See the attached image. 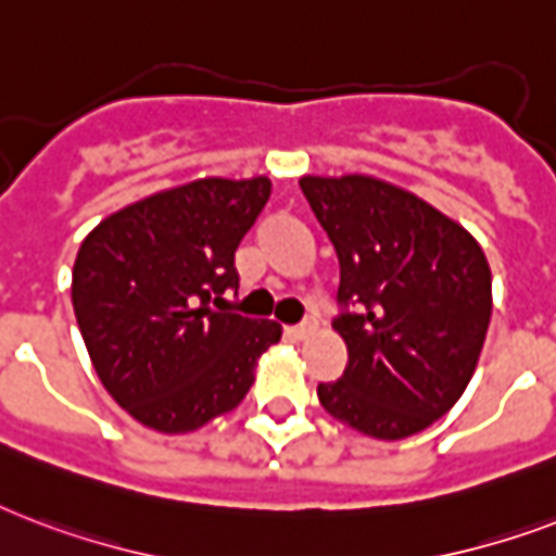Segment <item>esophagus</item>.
I'll return each instance as SVG.
<instances>
[{"instance_id": "1", "label": "esophagus", "mask_w": 556, "mask_h": 556, "mask_svg": "<svg viewBox=\"0 0 556 556\" xmlns=\"http://www.w3.org/2000/svg\"><path fill=\"white\" fill-rule=\"evenodd\" d=\"M316 330V321H301V325L287 327V337L290 339H307Z\"/></svg>"}]
</instances>
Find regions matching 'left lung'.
<instances>
[{
  "instance_id": "8db88e82",
  "label": "left lung",
  "mask_w": 556,
  "mask_h": 556,
  "mask_svg": "<svg viewBox=\"0 0 556 556\" xmlns=\"http://www.w3.org/2000/svg\"><path fill=\"white\" fill-rule=\"evenodd\" d=\"M301 191L339 257L333 321L348 365L318 382L339 424L377 441L424 432L458 403L479 365L493 283L462 223L371 174L301 176Z\"/></svg>"
}]
</instances>
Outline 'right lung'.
I'll use <instances>...</instances> for the list:
<instances>
[{"label": "right lung", "instance_id": "1", "mask_svg": "<svg viewBox=\"0 0 556 556\" xmlns=\"http://www.w3.org/2000/svg\"><path fill=\"white\" fill-rule=\"evenodd\" d=\"M269 193L266 176H202L103 217L77 249L72 304L94 374L153 432H197L238 408L281 339L278 321L219 304Z\"/></svg>", "mask_w": 556, "mask_h": 556}]
</instances>
